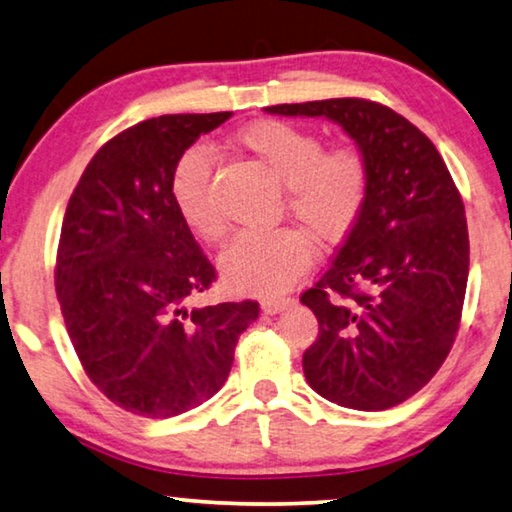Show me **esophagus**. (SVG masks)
<instances>
[{"instance_id": "esophagus-1", "label": "esophagus", "mask_w": 512, "mask_h": 512, "mask_svg": "<svg viewBox=\"0 0 512 512\" xmlns=\"http://www.w3.org/2000/svg\"><path fill=\"white\" fill-rule=\"evenodd\" d=\"M289 303H292V299H273V296H266V299H262V312H266V315H276V312L285 310Z\"/></svg>"}]
</instances>
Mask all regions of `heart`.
Here are the masks:
<instances>
[{
	"label": "heart",
	"mask_w": 512,
	"mask_h": 512,
	"mask_svg": "<svg viewBox=\"0 0 512 512\" xmlns=\"http://www.w3.org/2000/svg\"><path fill=\"white\" fill-rule=\"evenodd\" d=\"M236 147L264 163L285 186L287 211L324 243L352 232L368 204L370 160L354 142L324 149L322 137L287 121H259L234 137ZM213 156L186 151L174 172L172 193L186 225L204 241H223L227 220L211 195ZM310 236L296 227L243 232L220 257L227 285L239 292L276 294L312 262Z\"/></svg>",
	"instance_id": "heart-1"
}]
</instances>
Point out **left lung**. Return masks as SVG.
Masks as SVG:
<instances>
[{
    "mask_svg": "<svg viewBox=\"0 0 512 512\" xmlns=\"http://www.w3.org/2000/svg\"><path fill=\"white\" fill-rule=\"evenodd\" d=\"M266 112L331 119L368 154V204L301 294L319 322L303 372L340 407L391 409L437 375L460 329L469 278L460 190L430 137L386 105L329 98Z\"/></svg>",
    "mask_w": 512,
    "mask_h": 512,
    "instance_id": "8db88e82",
    "label": "left lung"
}]
</instances>
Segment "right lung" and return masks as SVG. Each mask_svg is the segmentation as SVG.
<instances>
[{
    "instance_id": "add662e5",
    "label": "right lung",
    "mask_w": 512,
    "mask_h": 512,
    "mask_svg": "<svg viewBox=\"0 0 512 512\" xmlns=\"http://www.w3.org/2000/svg\"><path fill=\"white\" fill-rule=\"evenodd\" d=\"M232 112L144 119L96 151L61 223L55 287L82 368L117 407L170 418L220 391L257 301L188 308L216 269L174 202L177 165Z\"/></svg>"
}]
</instances>
